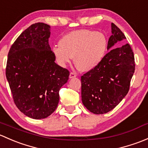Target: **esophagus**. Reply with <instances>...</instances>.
Masks as SVG:
<instances>
[{
    "label": "esophagus",
    "instance_id": "esophagus-1",
    "mask_svg": "<svg viewBox=\"0 0 148 148\" xmlns=\"http://www.w3.org/2000/svg\"><path fill=\"white\" fill-rule=\"evenodd\" d=\"M76 76H77V75H76V73H73L71 72V73H70V75H69V77L70 78H74V77H75Z\"/></svg>",
    "mask_w": 148,
    "mask_h": 148
}]
</instances>
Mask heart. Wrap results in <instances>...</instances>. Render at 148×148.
<instances>
[{"instance_id":"1","label":"heart","mask_w":148,"mask_h":148,"mask_svg":"<svg viewBox=\"0 0 148 148\" xmlns=\"http://www.w3.org/2000/svg\"><path fill=\"white\" fill-rule=\"evenodd\" d=\"M58 44L53 48L57 63L65 67L74 57L75 65L83 72L90 71L98 66L107 51V40L104 35L85 29L67 33Z\"/></svg>"}]
</instances>
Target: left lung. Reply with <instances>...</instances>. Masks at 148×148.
Returning a JSON list of instances; mask_svg holds the SVG:
<instances>
[{
    "mask_svg": "<svg viewBox=\"0 0 148 148\" xmlns=\"http://www.w3.org/2000/svg\"><path fill=\"white\" fill-rule=\"evenodd\" d=\"M111 30L107 48L111 50L98 66L81 76L83 104L97 115L107 113L122 101L128 92L135 72V58L130 45L125 44L113 48L115 44L125 40V36L112 23Z\"/></svg>",
    "mask_w": 148,
    "mask_h": 148,
    "instance_id": "8db88e82",
    "label": "left lung"
}]
</instances>
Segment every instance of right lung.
Masks as SVG:
<instances>
[{
    "instance_id": "add662e5",
    "label": "right lung",
    "mask_w": 148,
    "mask_h": 148,
    "mask_svg": "<svg viewBox=\"0 0 148 148\" xmlns=\"http://www.w3.org/2000/svg\"><path fill=\"white\" fill-rule=\"evenodd\" d=\"M51 26L37 23L24 30L10 48L6 78L14 103L33 119H43L58 107L59 90L69 71L55 63L49 45Z\"/></svg>"
}]
</instances>
